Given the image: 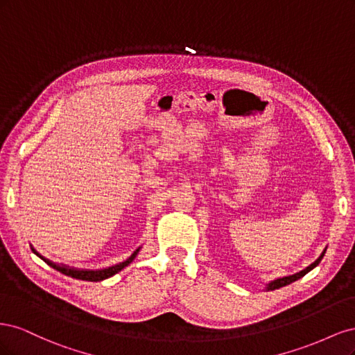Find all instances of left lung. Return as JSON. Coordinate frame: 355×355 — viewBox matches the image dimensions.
Returning a JSON list of instances; mask_svg holds the SVG:
<instances>
[{"mask_svg": "<svg viewBox=\"0 0 355 355\" xmlns=\"http://www.w3.org/2000/svg\"><path fill=\"white\" fill-rule=\"evenodd\" d=\"M327 249V247H326ZM326 249L321 252V254L317 257V259L311 263V265H308L305 270H302V271H299V272H296V274H292V275H286V277H280V278H275V280H271L270 283H266V286H265V290H275V288H280V287H283V286H287V284H290V283H293V282H296V280H299V278H302L305 274H308L311 270H314V268L321 262V259H323V256H324V253H326Z\"/></svg>", "mask_w": 355, "mask_h": 355, "instance_id": "1", "label": "left lung"}]
</instances>
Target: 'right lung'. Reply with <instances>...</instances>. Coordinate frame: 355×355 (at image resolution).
<instances>
[{
    "mask_svg": "<svg viewBox=\"0 0 355 355\" xmlns=\"http://www.w3.org/2000/svg\"><path fill=\"white\" fill-rule=\"evenodd\" d=\"M141 249H142V245L137 247V249H136L130 256H128L125 261H123V262H120V263H115V265H112V266H106V268H102V270H83V268H73V266H69V265H65V263L53 262V261L47 259V257L40 254V253L34 249V247L31 245V250L34 252V253L40 257V259L44 261L49 266L55 268L56 271H59V272H62V274H65V275H68V277L77 278V280H84V282H102V280H106V278H110V277L115 275L116 272H120L121 270H124V268H125L127 265H130V263L135 261V257L137 256L139 252H141Z\"/></svg>",
    "mask_w": 355,
    "mask_h": 355,
    "instance_id": "add662e5",
    "label": "right lung"
}]
</instances>
